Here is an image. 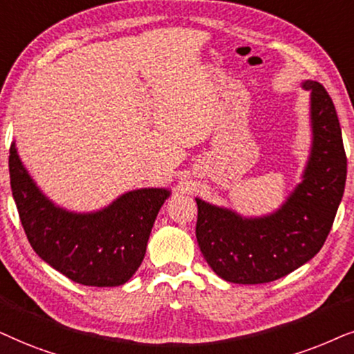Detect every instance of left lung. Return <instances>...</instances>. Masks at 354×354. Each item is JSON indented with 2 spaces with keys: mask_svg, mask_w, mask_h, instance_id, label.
Returning a JSON list of instances; mask_svg holds the SVG:
<instances>
[{
  "mask_svg": "<svg viewBox=\"0 0 354 354\" xmlns=\"http://www.w3.org/2000/svg\"><path fill=\"white\" fill-rule=\"evenodd\" d=\"M310 92V150L301 183L272 214L243 216L196 197V238L220 279L239 285L279 280L309 262L324 246L346 181L342 128L327 91L315 81Z\"/></svg>",
  "mask_w": 354,
  "mask_h": 354,
  "instance_id": "left-lung-1",
  "label": "left lung"
}]
</instances>
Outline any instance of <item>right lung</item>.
I'll return each mask as SVG.
<instances>
[{
    "label": "right lung",
    "mask_w": 354,
    "mask_h": 354,
    "mask_svg": "<svg viewBox=\"0 0 354 354\" xmlns=\"http://www.w3.org/2000/svg\"><path fill=\"white\" fill-rule=\"evenodd\" d=\"M9 178L30 246L55 270L86 286H120L144 261L165 187H142L95 212H71L46 197L19 157L9 150Z\"/></svg>",
    "instance_id": "add662e5"
}]
</instances>
